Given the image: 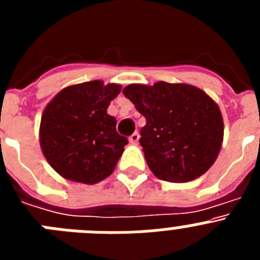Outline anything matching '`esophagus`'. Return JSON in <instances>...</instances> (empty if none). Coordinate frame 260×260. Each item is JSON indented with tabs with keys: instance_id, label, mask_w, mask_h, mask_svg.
I'll list each match as a JSON object with an SVG mask.
<instances>
[{
	"instance_id": "1",
	"label": "esophagus",
	"mask_w": 260,
	"mask_h": 260,
	"mask_svg": "<svg viewBox=\"0 0 260 260\" xmlns=\"http://www.w3.org/2000/svg\"><path fill=\"white\" fill-rule=\"evenodd\" d=\"M139 138H141V135H139V133L135 132L134 134L130 135V138H128V141H130V143L133 144H137L138 142H139Z\"/></svg>"
}]
</instances>
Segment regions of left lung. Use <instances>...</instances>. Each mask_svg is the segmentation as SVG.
Listing matches in <instances>:
<instances>
[{"label":"left lung","instance_id":"1","mask_svg":"<svg viewBox=\"0 0 260 260\" xmlns=\"http://www.w3.org/2000/svg\"><path fill=\"white\" fill-rule=\"evenodd\" d=\"M122 92L146 118L139 142L157 178L189 182L212 167L224 139L221 112L212 98L191 84L167 82L128 84Z\"/></svg>","mask_w":260,"mask_h":260}]
</instances>
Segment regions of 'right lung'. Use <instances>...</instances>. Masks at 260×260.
<instances>
[{"label": "right lung", "mask_w": 260, "mask_h": 260, "mask_svg": "<svg viewBox=\"0 0 260 260\" xmlns=\"http://www.w3.org/2000/svg\"><path fill=\"white\" fill-rule=\"evenodd\" d=\"M121 92L116 83L91 80L61 89L41 116V151L50 167L73 182L93 185L113 173L127 139L107 113Z\"/></svg>", "instance_id": "right-lung-1"}]
</instances>
